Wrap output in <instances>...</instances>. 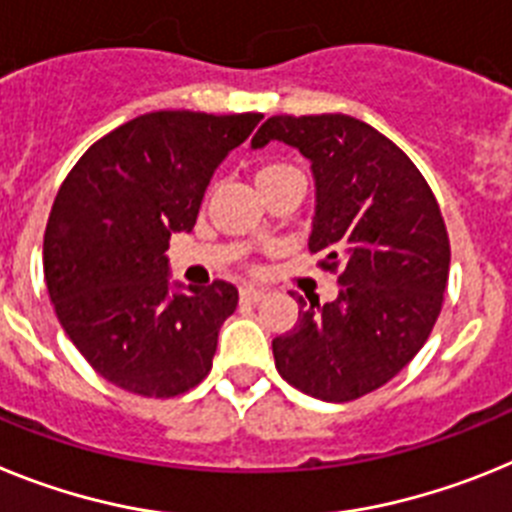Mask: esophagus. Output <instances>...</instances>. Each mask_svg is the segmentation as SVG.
<instances>
[{
    "label": "esophagus",
    "instance_id": "1",
    "mask_svg": "<svg viewBox=\"0 0 512 512\" xmlns=\"http://www.w3.org/2000/svg\"><path fill=\"white\" fill-rule=\"evenodd\" d=\"M239 296H242V301H247V304H260L268 293L262 291V288H255V286H242L239 288Z\"/></svg>",
    "mask_w": 512,
    "mask_h": 512
}]
</instances>
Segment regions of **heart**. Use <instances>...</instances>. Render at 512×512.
Here are the masks:
<instances>
[{
  "instance_id": "b5f03b06",
  "label": "heart",
  "mask_w": 512,
  "mask_h": 512,
  "mask_svg": "<svg viewBox=\"0 0 512 512\" xmlns=\"http://www.w3.org/2000/svg\"><path fill=\"white\" fill-rule=\"evenodd\" d=\"M283 164H268V167H262L260 172H257V177H262V175H268V172H275V170H281Z\"/></svg>"
}]
</instances>
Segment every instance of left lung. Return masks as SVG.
I'll return each instance as SVG.
<instances>
[{"label":"left lung","mask_w":512,"mask_h":512,"mask_svg":"<svg viewBox=\"0 0 512 512\" xmlns=\"http://www.w3.org/2000/svg\"><path fill=\"white\" fill-rule=\"evenodd\" d=\"M311 162L317 208L309 250L337 270L330 304L299 301V322L273 340L275 368L309 397L350 402L391 381L441 314L451 244L433 190L412 159L342 113L273 115L252 136Z\"/></svg>","instance_id":"8db88e82"}]
</instances>
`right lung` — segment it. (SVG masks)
<instances>
[{
	"mask_svg": "<svg viewBox=\"0 0 512 512\" xmlns=\"http://www.w3.org/2000/svg\"><path fill=\"white\" fill-rule=\"evenodd\" d=\"M260 113L159 110L84 151L48 216L43 270L61 327L102 379L177 397L211 371L237 288L170 283V237L193 231L213 172Z\"/></svg>",
	"mask_w": 512,
	"mask_h": 512,
	"instance_id": "right-lung-1",
	"label": "right lung"
}]
</instances>
